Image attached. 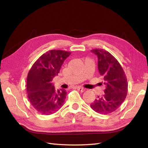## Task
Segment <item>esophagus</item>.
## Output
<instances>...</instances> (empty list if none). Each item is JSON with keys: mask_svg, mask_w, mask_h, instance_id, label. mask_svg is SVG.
Segmentation results:
<instances>
[{"mask_svg": "<svg viewBox=\"0 0 148 148\" xmlns=\"http://www.w3.org/2000/svg\"><path fill=\"white\" fill-rule=\"evenodd\" d=\"M77 90L81 91V92H84L85 91V89L83 88H82V87H77Z\"/></svg>", "mask_w": 148, "mask_h": 148, "instance_id": "obj_1", "label": "esophagus"}]
</instances>
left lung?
Returning <instances> with one entry per match:
<instances>
[{
    "mask_svg": "<svg viewBox=\"0 0 148 148\" xmlns=\"http://www.w3.org/2000/svg\"><path fill=\"white\" fill-rule=\"evenodd\" d=\"M91 51L97 56L98 70L106 88L104 95L97 96L90 106L97 113L109 114L117 110L126 98L127 77L119 62L109 52L98 49Z\"/></svg>",
    "mask_w": 148,
    "mask_h": 148,
    "instance_id": "8db88e82",
    "label": "left lung"
}]
</instances>
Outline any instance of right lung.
Masks as SVG:
<instances>
[{"mask_svg":"<svg viewBox=\"0 0 148 148\" xmlns=\"http://www.w3.org/2000/svg\"><path fill=\"white\" fill-rule=\"evenodd\" d=\"M70 53L61 50L49 51L40 57L31 68L26 84L28 97L31 104L40 114H52L64 105L66 90H56L52 81Z\"/></svg>","mask_w":148,"mask_h":148,"instance_id":"add662e5","label":"right lung"}]
</instances>
